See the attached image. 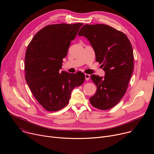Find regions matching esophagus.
<instances>
[{
    "label": "esophagus",
    "mask_w": 154,
    "mask_h": 154,
    "mask_svg": "<svg viewBox=\"0 0 154 154\" xmlns=\"http://www.w3.org/2000/svg\"><path fill=\"white\" fill-rule=\"evenodd\" d=\"M85 80H90V75H89V74H85Z\"/></svg>",
    "instance_id": "esophagus-1"
}]
</instances>
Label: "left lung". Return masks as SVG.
<instances>
[{
    "instance_id": "8db88e82",
    "label": "left lung",
    "mask_w": 154,
    "mask_h": 154,
    "mask_svg": "<svg viewBox=\"0 0 154 154\" xmlns=\"http://www.w3.org/2000/svg\"><path fill=\"white\" fill-rule=\"evenodd\" d=\"M78 35L89 40L105 72L104 77L91 75L97 91L90 102L96 108L110 109L127 91L134 67L132 46L123 32L105 24L84 25Z\"/></svg>"
}]
</instances>
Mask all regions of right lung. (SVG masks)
<instances>
[{
  "label": "right lung",
  "instance_id": "add662e5",
  "mask_svg": "<svg viewBox=\"0 0 154 154\" xmlns=\"http://www.w3.org/2000/svg\"><path fill=\"white\" fill-rule=\"evenodd\" d=\"M82 23L48 25L34 36L25 57V78L33 95L49 112H56L69 103L72 90L85 81L82 72H60L71 41Z\"/></svg>",
  "mask_w": 154,
  "mask_h": 154
}]
</instances>
